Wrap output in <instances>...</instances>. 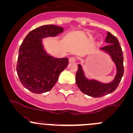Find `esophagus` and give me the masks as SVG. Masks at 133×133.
Masks as SVG:
<instances>
[{"label": "esophagus", "instance_id": "esophagus-1", "mask_svg": "<svg viewBox=\"0 0 133 133\" xmlns=\"http://www.w3.org/2000/svg\"><path fill=\"white\" fill-rule=\"evenodd\" d=\"M76 58H75V57H70V58H69V62L70 63H74V62H76Z\"/></svg>", "mask_w": 133, "mask_h": 133}]
</instances>
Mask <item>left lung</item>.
I'll use <instances>...</instances> for the list:
<instances>
[{"label": "left lung", "mask_w": 133, "mask_h": 133, "mask_svg": "<svg viewBox=\"0 0 133 133\" xmlns=\"http://www.w3.org/2000/svg\"><path fill=\"white\" fill-rule=\"evenodd\" d=\"M105 42L109 44L101 50L110 54L117 66V74L113 82L110 83H103L94 79H87L81 65H78L76 75V84L83 93L93 97H101L115 91L124 75V57L118 39L108 32Z\"/></svg>", "instance_id": "1"}]
</instances>
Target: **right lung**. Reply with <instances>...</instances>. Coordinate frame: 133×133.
<instances>
[{"label":"right lung","instance_id":"right-lung-1","mask_svg":"<svg viewBox=\"0 0 133 133\" xmlns=\"http://www.w3.org/2000/svg\"><path fill=\"white\" fill-rule=\"evenodd\" d=\"M63 30L64 28L54 25L41 26L28 34L21 44L16 71L22 84L30 92L42 94L50 91L68 66V58L51 57L42 44V39L55 36Z\"/></svg>","mask_w":133,"mask_h":133}]
</instances>
